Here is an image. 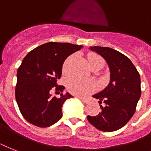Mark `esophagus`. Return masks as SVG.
<instances>
[{"instance_id": "34e87169", "label": "esophagus", "mask_w": 151, "mask_h": 151, "mask_svg": "<svg viewBox=\"0 0 151 151\" xmlns=\"http://www.w3.org/2000/svg\"><path fill=\"white\" fill-rule=\"evenodd\" d=\"M81 101H83V102H84V103H85V104H88L89 103V102H90V101H89V100H88V99H82V98H81Z\"/></svg>"}]
</instances>
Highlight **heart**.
<instances>
[{"label":"heart","mask_w":151,"mask_h":151,"mask_svg":"<svg viewBox=\"0 0 151 151\" xmlns=\"http://www.w3.org/2000/svg\"><path fill=\"white\" fill-rule=\"evenodd\" d=\"M75 60V56H70L65 60L63 66V70L64 73H70L72 70L73 61ZM89 63L91 66L93 67L95 65H105V60L103 59L96 55H92L89 56ZM67 89L72 94L81 96H85L90 94L98 88V83L95 80H86L81 78L79 77H71L67 81Z\"/></svg>","instance_id":"1"}]
</instances>
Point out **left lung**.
<instances>
[{
  "label": "left lung",
  "mask_w": 151,
  "mask_h": 151,
  "mask_svg": "<svg viewBox=\"0 0 151 151\" xmlns=\"http://www.w3.org/2000/svg\"><path fill=\"white\" fill-rule=\"evenodd\" d=\"M107 62L110 70L108 86L93 95L99 99L101 112L95 116H88V122L103 132L119 129L135 113L141 95L140 77L129 59L117 50L109 47L91 46Z\"/></svg>",
  "instance_id": "1"
}]
</instances>
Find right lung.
I'll list each match as a JSON object with an SVG mask.
<instances>
[{"label":"right lung","instance_id":"1","mask_svg":"<svg viewBox=\"0 0 151 151\" xmlns=\"http://www.w3.org/2000/svg\"><path fill=\"white\" fill-rule=\"evenodd\" d=\"M83 46L67 42H47L30 51L17 71L15 99L22 116L38 127H48L62 118L64 101L72 98L69 93L60 98L52 97V88L63 91L57 85L62 75L63 62L67 56Z\"/></svg>","mask_w":151,"mask_h":151}]
</instances>
